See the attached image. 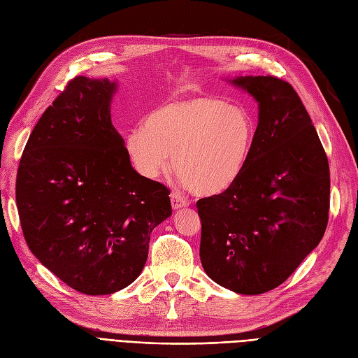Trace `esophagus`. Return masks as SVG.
<instances>
[{
	"label": "esophagus",
	"instance_id": "obj_1",
	"mask_svg": "<svg viewBox=\"0 0 358 358\" xmlns=\"http://www.w3.org/2000/svg\"><path fill=\"white\" fill-rule=\"evenodd\" d=\"M170 200H171V207H173L175 210H178V208H180V207L188 206V201L185 200L179 192H171L170 194Z\"/></svg>",
	"mask_w": 358,
	"mask_h": 358
}]
</instances>
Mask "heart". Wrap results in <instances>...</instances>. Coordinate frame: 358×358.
Wrapping results in <instances>:
<instances>
[{
	"label": "heart",
	"instance_id": "1",
	"mask_svg": "<svg viewBox=\"0 0 358 358\" xmlns=\"http://www.w3.org/2000/svg\"><path fill=\"white\" fill-rule=\"evenodd\" d=\"M256 138L252 117L213 96L170 101L148 114L145 126L126 134V151L139 175L155 179L173 169L187 188L219 195L236 183L249 163Z\"/></svg>",
	"mask_w": 358,
	"mask_h": 358
}]
</instances>
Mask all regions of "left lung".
<instances>
[{
    "label": "left lung",
    "instance_id": "obj_1",
    "mask_svg": "<svg viewBox=\"0 0 358 358\" xmlns=\"http://www.w3.org/2000/svg\"><path fill=\"white\" fill-rule=\"evenodd\" d=\"M259 102L253 150L240 179L196 201L200 257L222 287L261 294L282 285L323 238L330 207L327 155L292 85L234 78Z\"/></svg>",
    "mask_w": 358,
    "mask_h": 358
}]
</instances>
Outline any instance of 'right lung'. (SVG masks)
<instances>
[{"mask_svg":"<svg viewBox=\"0 0 358 358\" xmlns=\"http://www.w3.org/2000/svg\"><path fill=\"white\" fill-rule=\"evenodd\" d=\"M117 83L72 78L36 122L16 179L24 240L73 290L109 294L145 266L152 229L171 215L166 185L141 176L110 121Z\"/></svg>","mask_w":358,"mask_h":358,"instance_id":"obj_1","label":"right lung"}]
</instances>
